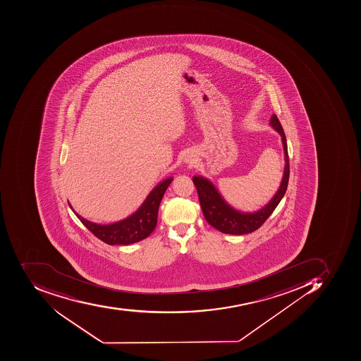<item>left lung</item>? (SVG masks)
Masks as SVG:
<instances>
[{
	"label": "left lung",
	"instance_id": "1",
	"mask_svg": "<svg viewBox=\"0 0 361 361\" xmlns=\"http://www.w3.org/2000/svg\"><path fill=\"white\" fill-rule=\"evenodd\" d=\"M270 125L282 137L283 149H284V155H286V168H284V175H283L282 182H281L278 192L264 208L258 210L257 212H252V214L238 212L224 202V198L212 185V182L203 177L193 178V183L197 190L198 200H200V207L203 210L204 217L210 226L217 228L222 233L242 235V234L252 233V232L256 231L274 212L286 194V189H288V178H290V161H288L286 133L283 131L282 126H281L276 114L272 115Z\"/></svg>",
	"mask_w": 361,
	"mask_h": 361
}]
</instances>
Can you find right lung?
Instances as JSON below:
<instances>
[{"mask_svg":"<svg viewBox=\"0 0 361 361\" xmlns=\"http://www.w3.org/2000/svg\"><path fill=\"white\" fill-rule=\"evenodd\" d=\"M171 181L172 178H168L158 184L135 214L115 224H97L87 221L71 208V204L69 206L87 230L103 240L104 243L109 245H129L144 240L154 231L157 224L159 204Z\"/></svg>","mask_w":361,"mask_h":361,"instance_id":"right-lung-1","label":"right lung"}]
</instances>
